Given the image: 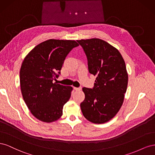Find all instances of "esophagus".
Masks as SVG:
<instances>
[{
  "label": "esophagus",
  "instance_id": "34e87169",
  "mask_svg": "<svg viewBox=\"0 0 155 155\" xmlns=\"http://www.w3.org/2000/svg\"><path fill=\"white\" fill-rule=\"evenodd\" d=\"M74 89L76 91H80L81 90V87H74Z\"/></svg>",
  "mask_w": 155,
  "mask_h": 155
}]
</instances>
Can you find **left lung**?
Segmentation results:
<instances>
[{
    "label": "left lung",
    "mask_w": 155,
    "mask_h": 155,
    "mask_svg": "<svg viewBox=\"0 0 155 155\" xmlns=\"http://www.w3.org/2000/svg\"><path fill=\"white\" fill-rule=\"evenodd\" d=\"M77 42L87 56L89 72L96 76L92 88H83L85 97L80 104L82 113L92 123H105L123 104L128 83L125 61L120 51L104 40Z\"/></svg>",
    "instance_id": "8db88e82"
}]
</instances>
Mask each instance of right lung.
Instances as JSON below:
<instances>
[{
  "label": "right lung",
  "mask_w": 155,
  "mask_h": 155,
  "mask_svg": "<svg viewBox=\"0 0 155 155\" xmlns=\"http://www.w3.org/2000/svg\"><path fill=\"white\" fill-rule=\"evenodd\" d=\"M79 45L72 40L49 39L31 50L22 63L20 84L23 99L36 118L52 122L63 114L72 87L53 83L67 55Z\"/></svg>",
  "instance_id": "add662e5"
}]
</instances>
